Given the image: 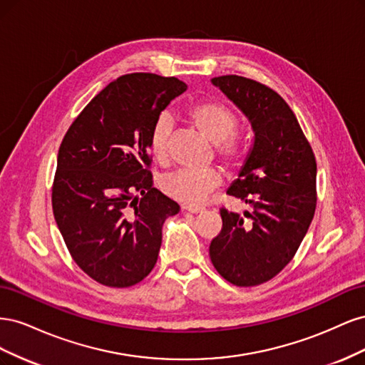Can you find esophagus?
Segmentation results:
<instances>
[{
  "instance_id": "1",
  "label": "esophagus",
  "mask_w": 365,
  "mask_h": 365,
  "mask_svg": "<svg viewBox=\"0 0 365 365\" xmlns=\"http://www.w3.org/2000/svg\"><path fill=\"white\" fill-rule=\"evenodd\" d=\"M182 210H185V212H189V213H202L204 212V208L197 207V205H184Z\"/></svg>"
}]
</instances>
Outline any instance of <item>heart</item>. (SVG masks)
Masks as SVG:
<instances>
[{
    "mask_svg": "<svg viewBox=\"0 0 365 365\" xmlns=\"http://www.w3.org/2000/svg\"><path fill=\"white\" fill-rule=\"evenodd\" d=\"M187 118L204 137L215 143L217 158L228 169H236L247 158L245 140L237 135L239 117L227 103L208 98L193 105L187 111ZM173 118L163 113L153 123L149 135V148L153 158L165 163L169 157ZM222 184V173L210 168L204 170L180 169L165 175L161 180V189L169 197L184 204H200Z\"/></svg>",
    "mask_w": 365,
    "mask_h": 365,
    "instance_id": "1",
    "label": "heart"
}]
</instances>
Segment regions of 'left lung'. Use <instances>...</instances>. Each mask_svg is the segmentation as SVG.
<instances>
[{"instance_id":"left-lung-1","label":"left lung","mask_w":365,"mask_h":365,"mask_svg":"<svg viewBox=\"0 0 365 365\" xmlns=\"http://www.w3.org/2000/svg\"><path fill=\"white\" fill-rule=\"evenodd\" d=\"M251 121L254 146L227 193L254 207L240 215L220 208L222 230L210 259L236 286H257L288 264L317 207V161L289 105L269 86L236 74L212 79Z\"/></svg>"}]
</instances>
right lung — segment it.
<instances>
[{"label":"right lung","instance_id":"obj_1","mask_svg":"<svg viewBox=\"0 0 365 365\" xmlns=\"http://www.w3.org/2000/svg\"><path fill=\"white\" fill-rule=\"evenodd\" d=\"M185 90L176 77L121 76L83 108L61 143L53 215L73 260L97 283L129 288L155 267L163 224L180 205L153 187L149 135Z\"/></svg>","mask_w":365,"mask_h":365}]
</instances>
